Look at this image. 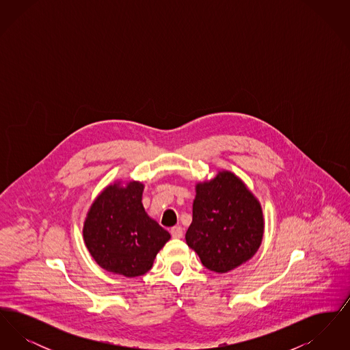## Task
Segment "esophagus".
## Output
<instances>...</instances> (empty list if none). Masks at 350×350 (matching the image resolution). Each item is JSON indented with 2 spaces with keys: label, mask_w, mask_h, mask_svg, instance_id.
Masks as SVG:
<instances>
[{
  "label": "esophagus",
  "mask_w": 350,
  "mask_h": 350,
  "mask_svg": "<svg viewBox=\"0 0 350 350\" xmlns=\"http://www.w3.org/2000/svg\"><path fill=\"white\" fill-rule=\"evenodd\" d=\"M170 234H172V237H174V239H181L183 236V227L176 226V227L170 228Z\"/></svg>",
  "instance_id": "esophagus-1"
}]
</instances>
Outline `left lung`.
<instances>
[{
    "instance_id": "1",
    "label": "left lung",
    "mask_w": 350,
    "mask_h": 350,
    "mask_svg": "<svg viewBox=\"0 0 350 350\" xmlns=\"http://www.w3.org/2000/svg\"><path fill=\"white\" fill-rule=\"evenodd\" d=\"M262 233L261 206L234 174L220 172L197 186L193 221L185 237L203 267L227 273L241 265L258 250Z\"/></svg>"
}]
</instances>
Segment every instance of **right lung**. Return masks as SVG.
<instances>
[{
    "instance_id": "add662e5",
    "label": "right lung",
    "mask_w": 350,
    "mask_h": 350,
    "mask_svg": "<svg viewBox=\"0 0 350 350\" xmlns=\"http://www.w3.org/2000/svg\"><path fill=\"white\" fill-rule=\"evenodd\" d=\"M143 185H111L94 200L83 226L88 250L100 267L126 277L146 274L170 234L142 203Z\"/></svg>"
}]
</instances>
